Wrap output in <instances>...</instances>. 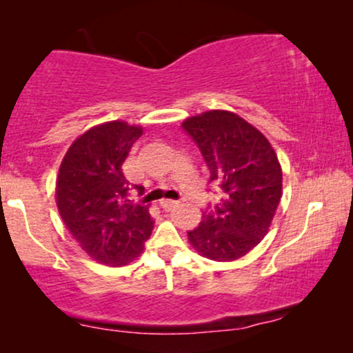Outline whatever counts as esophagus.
Returning <instances> with one entry per match:
<instances>
[{"label": "esophagus", "instance_id": "esophagus-1", "mask_svg": "<svg viewBox=\"0 0 353 353\" xmlns=\"http://www.w3.org/2000/svg\"><path fill=\"white\" fill-rule=\"evenodd\" d=\"M177 205H179V201H174V200H161V201H159V206H161V208L166 210V211L176 208Z\"/></svg>", "mask_w": 353, "mask_h": 353}]
</instances>
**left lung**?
<instances>
[{
	"instance_id": "obj_1",
	"label": "left lung",
	"mask_w": 353,
	"mask_h": 353,
	"mask_svg": "<svg viewBox=\"0 0 353 353\" xmlns=\"http://www.w3.org/2000/svg\"><path fill=\"white\" fill-rule=\"evenodd\" d=\"M182 128L200 148L219 200L187 232L201 256L232 261L261 242L283 195V171L260 130L231 111L192 116Z\"/></svg>"
}]
</instances>
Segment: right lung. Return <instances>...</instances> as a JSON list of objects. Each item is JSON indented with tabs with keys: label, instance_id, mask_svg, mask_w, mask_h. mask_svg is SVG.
Segmentation results:
<instances>
[{
	"label": "right lung",
	"instance_id": "right-lung-1",
	"mask_svg": "<svg viewBox=\"0 0 353 353\" xmlns=\"http://www.w3.org/2000/svg\"><path fill=\"white\" fill-rule=\"evenodd\" d=\"M140 125L111 121L75 139L61 163L56 205L61 219L93 260L124 266L143 250L154 221L148 206L129 200L122 164Z\"/></svg>",
	"mask_w": 353,
	"mask_h": 353
}]
</instances>
